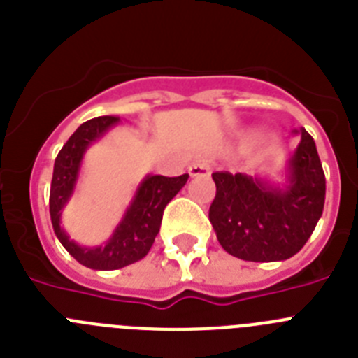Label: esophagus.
Returning <instances> with one entry per match:
<instances>
[{
	"label": "esophagus",
	"mask_w": 358,
	"mask_h": 358,
	"mask_svg": "<svg viewBox=\"0 0 358 358\" xmlns=\"http://www.w3.org/2000/svg\"><path fill=\"white\" fill-rule=\"evenodd\" d=\"M189 176L192 177H204V176H210L211 172V163L208 159H199L195 161L192 166H189Z\"/></svg>",
	"instance_id": "obj_1"
}]
</instances>
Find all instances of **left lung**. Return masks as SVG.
I'll use <instances>...</instances> for the list:
<instances>
[{
	"label": "left lung",
	"instance_id": "obj_1",
	"mask_svg": "<svg viewBox=\"0 0 358 358\" xmlns=\"http://www.w3.org/2000/svg\"><path fill=\"white\" fill-rule=\"evenodd\" d=\"M299 134L283 188L245 173H211L217 194L210 222L224 251L240 260H287L301 251L317 226L327 179L314 138L305 129Z\"/></svg>",
	"mask_w": 358,
	"mask_h": 358
}]
</instances>
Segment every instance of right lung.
<instances>
[{
	"label": "right lung",
	"mask_w": 358,
	"mask_h": 358,
	"mask_svg": "<svg viewBox=\"0 0 358 358\" xmlns=\"http://www.w3.org/2000/svg\"><path fill=\"white\" fill-rule=\"evenodd\" d=\"M118 122L120 118L116 116H100L82 123L61 148L53 164V179L50 188V217L53 231L66 251L78 264L94 271H115L127 267L147 256L159 233L164 208L188 181V173L179 177L147 176L136 189L127 211L106 245L85 248L73 242L61 227L62 210L75 192L85 150Z\"/></svg>",
	"instance_id": "obj_1"
}]
</instances>
